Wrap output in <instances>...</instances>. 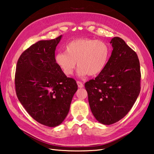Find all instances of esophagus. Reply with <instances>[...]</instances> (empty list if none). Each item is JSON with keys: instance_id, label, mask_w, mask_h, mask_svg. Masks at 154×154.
<instances>
[{"instance_id": "1", "label": "esophagus", "mask_w": 154, "mask_h": 154, "mask_svg": "<svg viewBox=\"0 0 154 154\" xmlns=\"http://www.w3.org/2000/svg\"><path fill=\"white\" fill-rule=\"evenodd\" d=\"M77 83L78 87H79V88H83V83H82V82H79V81H78V82H77Z\"/></svg>"}]
</instances>
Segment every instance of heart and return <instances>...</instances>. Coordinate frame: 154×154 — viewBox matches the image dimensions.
<instances>
[{"label":"heart","instance_id":"b5f03b06","mask_svg":"<svg viewBox=\"0 0 154 154\" xmlns=\"http://www.w3.org/2000/svg\"><path fill=\"white\" fill-rule=\"evenodd\" d=\"M111 49L103 41L93 38H79L69 42L65 51L59 52L55 56L56 64L63 74L69 76L79 66L80 76H95L105 69L110 57Z\"/></svg>","mask_w":154,"mask_h":154}]
</instances>
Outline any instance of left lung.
<instances>
[{"instance_id": "obj_1", "label": "left lung", "mask_w": 154, "mask_h": 154, "mask_svg": "<svg viewBox=\"0 0 154 154\" xmlns=\"http://www.w3.org/2000/svg\"><path fill=\"white\" fill-rule=\"evenodd\" d=\"M103 71L85 83L92 113L98 122L110 125L126 116L140 91V63L136 52L119 37Z\"/></svg>"}]
</instances>
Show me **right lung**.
Masks as SVG:
<instances>
[{"instance_id": "1", "label": "right lung", "mask_w": 154, "mask_h": 154, "mask_svg": "<svg viewBox=\"0 0 154 154\" xmlns=\"http://www.w3.org/2000/svg\"><path fill=\"white\" fill-rule=\"evenodd\" d=\"M61 38L31 45L18 59L15 71L18 100L34 119L49 127L64 120L77 90L75 80L64 75L56 64L55 51Z\"/></svg>"}]
</instances>
